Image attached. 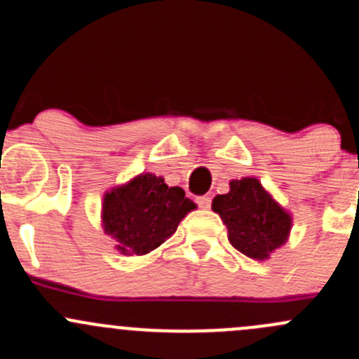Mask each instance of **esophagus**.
I'll return each mask as SVG.
<instances>
[{
  "instance_id": "obj_1",
  "label": "esophagus",
  "mask_w": 359,
  "mask_h": 359,
  "mask_svg": "<svg viewBox=\"0 0 359 359\" xmlns=\"http://www.w3.org/2000/svg\"><path fill=\"white\" fill-rule=\"evenodd\" d=\"M196 205H198L200 209H210L212 198H210V196H207V195L196 196Z\"/></svg>"
}]
</instances>
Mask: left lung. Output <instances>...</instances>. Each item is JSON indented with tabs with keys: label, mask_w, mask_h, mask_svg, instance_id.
<instances>
[{
	"label": "left lung",
	"mask_w": 359,
	"mask_h": 359,
	"mask_svg": "<svg viewBox=\"0 0 359 359\" xmlns=\"http://www.w3.org/2000/svg\"><path fill=\"white\" fill-rule=\"evenodd\" d=\"M212 209L227 226L229 243L243 255L264 260L287 240L291 219L255 178L231 181V190L217 195Z\"/></svg>",
	"instance_id": "left-lung-1"
}]
</instances>
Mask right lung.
Listing matches in <instances>:
<instances>
[{
    "mask_svg": "<svg viewBox=\"0 0 359 359\" xmlns=\"http://www.w3.org/2000/svg\"><path fill=\"white\" fill-rule=\"evenodd\" d=\"M195 203L180 187L142 175L104 196L102 222L125 255H145L168 240Z\"/></svg>",
    "mask_w": 359,
    "mask_h": 359,
    "instance_id": "right-lung-1",
    "label": "right lung"
}]
</instances>
